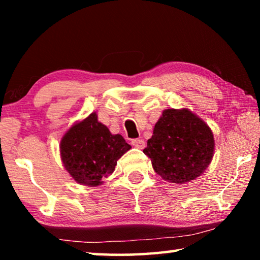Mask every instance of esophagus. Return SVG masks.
I'll return each mask as SVG.
<instances>
[{
	"label": "esophagus",
	"mask_w": 260,
	"mask_h": 260,
	"mask_svg": "<svg viewBox=\"0 0 260 260\" xmlns=\"http://www.w3.org/2000/svg\"><path fill=\"white\" fill-rule=\"evenodd\" d=\"M132 144L138 149H143L146 147V142L142 139H133L132 140Z\"/></svg>",
	"instance_id": "esophagus-1"
}]
</instances>
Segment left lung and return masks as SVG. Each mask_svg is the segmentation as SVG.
<instances>
[{"label": "left lung", "mask_w": 260, "mask_h": 260, "mask_svg": "<svg viewBox=\"0 0 260 260\" xmlns=\"http://www.w3.org/2000/svg\"><path fill=\"white\" fill-rule=\"evenodd\" d=\"M213 149L212 131L201 118L188 109H167L156 122L143 152L162 179L183 183L204 172Z\"/></svg>", "instance_id": "8db88e82"}]
</instances>
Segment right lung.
Wrapping results in <instances>:
<instances>
[{"label": "right lung", "mask_w": 260, "mask_h": 260, "mask_svg": "<svg viewBox=\"0 0 260 260\" xmlns=\"http://www.w3.org/2000/svg\"><path fill=\"white\" fill-rule=\"evenodd\" d=\"M131 146L121 135H112L96 113L73 125L60 141L65 170L78 183L96 187L114 171L117 160Z\"/></svg>", "instance_id": "1"}]
</instances>
